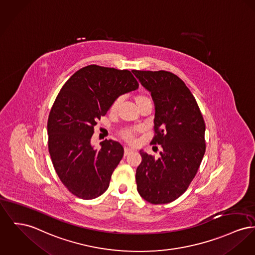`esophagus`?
Instances as JSON below:
<instances>
[{
    "instance_id": "obj_1",
    "label": "esophagus",
    "mask_w": 255,
    "mask_h": 255,
    "mask_svg": "<svg viewBox=\"0 0 255 255\" xmlns=\"http://www.w3.org/2000/svg\"><path fill=\"white\" fill-rule=\"evenodd\" d=\"M132 151H133V150L131 149V148H129V147H125V148H124V155H125V156H127V155H129Z\"/></svg>"
}]
</instances>
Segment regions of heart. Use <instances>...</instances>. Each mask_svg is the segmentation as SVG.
I'll return each mask as SVG.
<instances>
[{
  "label": "heart",
  "instance_id": "1",
  "mask_svg": "<svg viewBox=\"0 0 255 255\" xmlns=\"http://www.w3.org/2000/svg\"><path fill=\"white\" fill-rule=\"evenodd\" d=\"M120 101H121L120 97H118L117 99L114 100V102L112 103V106H111V111L112 112H116L119 109ZM146 101H149V99L146 96H144V95H137L135 97V103H136L137 107L141 105V104H143ZM136 132H137V129H135V128H127V129H124V130L121 131V135H122V137L125 140H127L129 142H133Z\"/></svg>",
  "mask_w": 255,
  "mask_h": 255
}]
</instances>
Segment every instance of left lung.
<instances>
[{
  "mask_svg": "<svg viewBox=\"0 0 255 255\" xmlns=\"http://www.w3.org/2000/svg\"><path fill=\"white\" fill-rule=\"evenodd\" d=\"M149 91L155 105L151 144L162 146L161 157L139 151L135 171L136 189L152 204L169 203L188 189L204 156L205 122L191 90L168 71L133 70Z\"/></svg>",
  "mask_w": 255,
  "mask_h": 255,
  "instance_id": "8db88e82",
  "label": "left lung"
}]
</instances>
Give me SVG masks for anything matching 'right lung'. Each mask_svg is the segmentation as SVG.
<instances>
[{"label":"right lung","instance_id":"right-lung-1","mask_svg":"<svg viewBox=\"0 0 255 255\" xmlns=\"http://www.w3.org/2000/svg\"><path fill=\"white\" fill-rule=\"evenodd\" d=\"M137 88L131 71L95 64L78 70L61 88L47 123L48 148L60 181L76 196L93 199L109 188L124 149L113 139L94 149L90 139L114 100Z\"/></svg>","mask_w":255,"mask_h":255}]
</instances>
